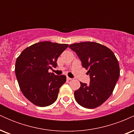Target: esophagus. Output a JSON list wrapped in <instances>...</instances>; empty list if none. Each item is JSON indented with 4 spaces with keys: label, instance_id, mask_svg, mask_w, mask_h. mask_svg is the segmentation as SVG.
I'll list each match as a JSON object with an SVG mask.
<instances>
[{
    "label": "esophagus",
    "instance_id": "1",
    "mask_svg": "<svg viewBox=\"0 0 134 134\" xmlns=\"http://www.w3.org/2000/svg\"><path fill=\"white\" fill-rule=\"evenodd\" d=\"M72 78H70V77H67V81H70V80H72Z\"/></svg>",
    "mask_w": 134,
    "mask_h": 134
}]
</instances>
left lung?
I'll use <instances>...</instances> for the list:
<instances>
[{
    "mask_svg": "<svg viewBox=\"0 0 134 134\" xmlns=\"http://www.w3.org/2000/svg\"><path fill=\"white\" fill-rule=\"evenodd\" d=\"M69 47L76 52L82 65L88 70L90 82L81 83L74 98L82 107L93 109L110 98L120 76L119 63L110 48L93 41L76 43Z\"/></svg>",
    "mask_w": 134,
    "mask_h": 134,
    "instance_id": "8db88e82",
    "label": "left lung"
}]
</instances>
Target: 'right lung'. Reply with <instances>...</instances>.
I'll return each mask as SVG.
<instances>
[{"label":"right lung","mask_w":134,"mask_h":134,"mask_svg":"<svg viewBox=\"0 0 134 134\" xmlns=\"http://www.w3.org/2000/svg\"><path fill=\"white\" fill-rule=\"evenodd\" d=\"M68 46L50 41L36 43L24 49L17 58L15 72L20 90L33 104L44 107L57 100L66 76H57L48 70L52 65L57 66L58 57Z\"/></svg>","instance_id":"add662e5"}]
</instances>
